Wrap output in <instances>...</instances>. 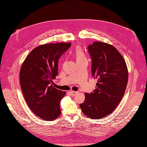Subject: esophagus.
Instances as JSON below:
<instances>
[{"label":"esophagus","instance_id":"esophagus-1","mask_svg":"<svg viewBox=\"0 0 147 147\" xmlns=\"http://www.w3.org/2000/svg\"><path fill=\"white\" fill-rule=\"evenodd\" d=\"M70 93L71 94H72V96H75V95H76L77 93H78V92H77V91H70Z\"/></svg>","mask_w":147,"mask_h":147}]
</instances>
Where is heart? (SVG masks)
I'll return each mask as SVG.
<instances>
[{"label": "heart", "instance_id": "heart-1", "mask_svg": "<svg viewBox=\"0 0 147 147\" xmlns=\"http://www.w3.org/2000/svg\"><path fill=\"white\" fill-rule=\"evenodd\" d=\"M75 55H76V58H77V59H80L85 58V57H84V53H83L82 50L80 48H77L76 52H75Z\"/></svg>", "mask_w": 147, "mask_h": 147}]
</instances>
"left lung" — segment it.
I'll return each mask as SVG.
<instances>
[{
	"instance_id": "1",
	"label": "left lung",
	"mask_w": 147,
	"mask_h": 147,
	"mask_svg": "<svg viewBox=\"0 0 147 147\" xmlns=\"http://www.w3.org/2000/svg\"><path fill=\"white\" fill-rule=\"evenodd\" d=\"M91 59L92 76L97 80L96 89L85 93L80 107L86 116L100 119L113 112L125 92L128 72L123 57L110 44L94 42L88 47Z\"/></svg>"
}]
</instances>
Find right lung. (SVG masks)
<instances>
[{
	"label": "right lung",
	"mask_w": 147,
	"mask_h": 147,
	"mask_svg": "<svg viewBox=\"0 0 147 147\" xmlns=\"http://www.w3.org/2000/svg\"><path fill=\"white\" fill-rule=\"evenodd\" d=\"M70 43L40 45L26 57L20 70V84L30 110L43 119L52 121L61 114L59 102L65 92L53 86L58 74V61Z\"/></svg>",
	"instance_id": "right-lung-1"
}]
</instances>
